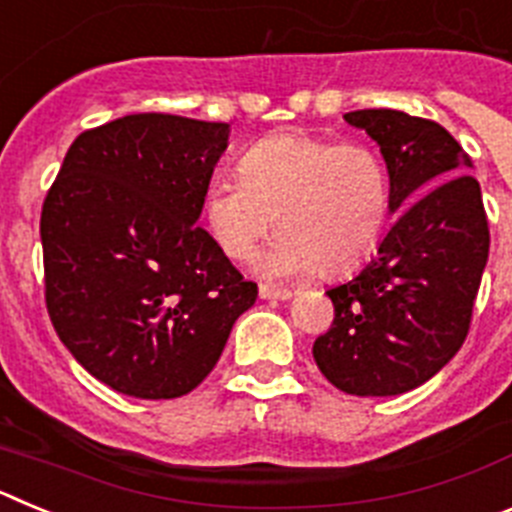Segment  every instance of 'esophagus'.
I'll return each instance as SVG.
<instances>
[{
	"label": "esophagus",
	"mask_w": 512,
	"mask_h": 512,
	"mask_svg": "<svg viewBox=\"0 0 512 512\" xmlns=\"http://www.w3.org/2000/svg\"><path fill=\"white\" fill-rule=\"evenodd\" d=\"M259 295L264 297V300H289V297H292V289L274 287V284H261Z\"/></svg>",
	"instance_id": "esophagus-1"
}]
</instances>
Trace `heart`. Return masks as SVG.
<instances>
[{
  "instance_id": "1",
  "label": "heart",
  "mask_w": 512,
  "mask_h": 512,
  "mask_svg": "<svg viewBox=\"0 0 512 512\" xmlns=\"http://www.w3.org/2000/svg\"><path fill=\"white\" fill-rule=\"evenodd\" d=\"M392 212L390 171L366 140L277 133L253 143L238 176L207 187L205 217L217 246L248 261L277 220L269 274H346L382 243Z\"/></svg>"
}]
</instances>
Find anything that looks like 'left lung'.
Masks as SVG:
<instances>
[{
    "label": "left lung",
    "instance_id": "obj_1",
    "mask_svg": "<svg viewBox=\"0 0 512 512\" xmlns=\"http://www.w3.org/2000/svg\"><path fill=\"white\" fill-rule=\"evenodd\" d=\"M346 120L379 143L395 225L351 282L328 289L333 323L315 364L346 395L390 397L441 372L472 325L490 228L472 158L438 122L400 110Z\"/></svg>",
    "mask_w": 512,
    "mask_h": 512
}]
</instances>
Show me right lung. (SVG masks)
<instances>
[{
    "instance_id": "obj_1",
    "label": "right lung",
    "mask_w": 512,
    "mask_h": 512,
    "mask_svg": "<svg viewBox=\"0 0 512 512\" xmlns=\"http://www.w3.org/2000/svg\"><path fill=\"white\" fill-rule=\"evenodd\" d=\"M228 122L140 112L71 143L40 212L45 307L63 346L122 395L192 392L259 287L197 228Z\"/></svg>"
}]
</instances>
